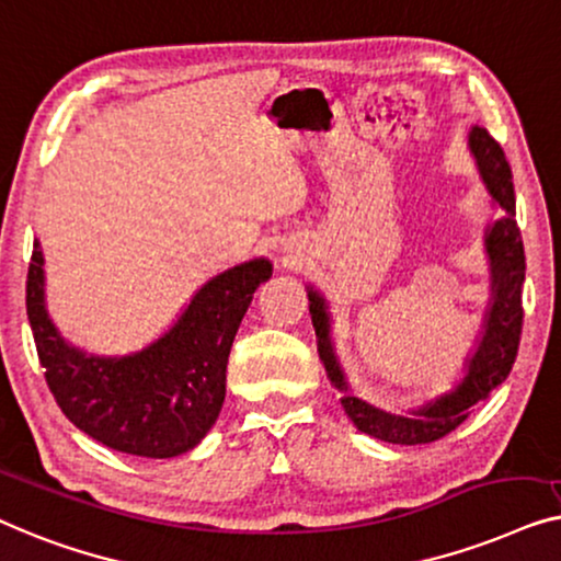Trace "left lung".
Masks as SVG:
<instances>
[{"instance_id":"1","label":"left lung","mask_w":561,"mask_h":561,"mask_svg":"<svg viewBox=\"0 0 561 561\" xmlns=\"http://www.w3.org/2000/svg\"><path fill=\"white\" fill-rule=\"evenodd\" d=\"M468 147L485 191L491 195V205L501 210V216L485 226L483 236L488 272H491V297H488L483 325H480L476 345L462 363V376L457 378L453 389L409 407L404 412H386V409L368 404L366 399L353 393L348 376L335 353L333 314H330L328 299L312 284L305 287L307 299H310L314 335H318L320 360L328 370L330 383L343 393L341 404L345 414L360 432L391 442V445H427V442L449 435L457 424L468 420L470 409L480 399H485L495 386L506 381L518 353L520 325H524L520 289H524L526 277V256L516 226L514 180H511V168L501 145L483 126H470Z\"/></svg>"}]
</instances>
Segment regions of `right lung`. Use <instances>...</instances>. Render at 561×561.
I'll list each match as a JSON object with an SVG mask.
<instances>
[{"instance_id":"add662e5","label":"right lung","mask_w":561,"mask_h":561,"mask_svg":"<svg viewBox=\"0 0 561 561\" xmlns=\"http://www.w3.org/2000/svg\"><path fill=\"white\" fill-rule=\"evenodd\" d=\"M272 270L266 256L236 264L205 282L157 341L124 356H99L55 328L45 302V256L35 241L27 318L45 381L62 414L89 437L126 455L162 460L201 445L224 407L236 330Z\"/></svg>"}]
</instances>
